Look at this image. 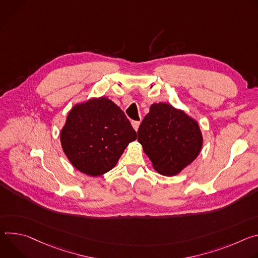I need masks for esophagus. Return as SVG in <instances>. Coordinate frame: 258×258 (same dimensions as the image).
<instances>
[{"label":"esophagus","instance_id":"1","mask_svg":"<svg viewBox=\"0 0 258 258\" xmlns=\"http://www.w3.org/2000/svg\"><path fill=\"white\" fill-rule=\"evenodd\" d=\"M139 125H140V122H139V121H132V126H133V128H134L135 131L138 130Z\"/></svg>","mask_w":258,"mask_h":258}]
</instances>
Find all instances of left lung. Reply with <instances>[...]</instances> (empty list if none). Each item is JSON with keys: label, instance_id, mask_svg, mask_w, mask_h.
<instances>
[{"label": "left lung", "instance_id": "8db88e82", "mask_svg": "<svg viewBox=\"0 0 258 258\" xmlns=\"http://www.w3.org/2000/svg\"><path fill=\"white\" fill-rule=\"evenodd\" d=\"M137 136L154 169L165 176L178 174L194 162L203 146L198 122L183 110L164 102L151 105Z\"/></svg>", "mask_w": 258, "mask_h": 258}]
</instances>
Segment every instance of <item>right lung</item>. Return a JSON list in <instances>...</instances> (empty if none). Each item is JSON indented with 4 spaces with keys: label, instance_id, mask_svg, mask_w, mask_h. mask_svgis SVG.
<instances>
[{
    "label": "right lung",
    "instance_id": "right-lung-1",
    "mask_svg": "<svg viewBox=\"0 0 258 258\" xmlns=\"http://www.w3.org/2000/svg\"><path fill=\"white\" fill-rule=\"evenodd\" d=\"M136 132L123 110L106 97L76 104L60 132L62 150L73 166L100 176L118 163Z\"/></svg>",
    "mask_w": 258,
    "mask_h": 258
}]
</instances>
